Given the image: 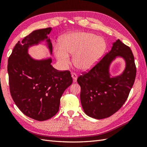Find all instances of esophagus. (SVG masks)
<instances>
[{"label": "esophagus", "instance_id": "34e87169", "mask_svg": "<svg viewBox=\"0 0 147 147\" xmlns=\"http://www.w3.org/2000/svg\"><path fill=\"white\" fill-rule=\"evenodd\" d=\"M71 77L73 80V82H76V80H77V78H78L77 74H75V73H72L71 74Z\"/></svg>", "mask_w": 147, "mask_h": 147}]
</instances>
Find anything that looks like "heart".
<instances>
[{"label": "heart", "instance_id": "b5f03b06", "mask_svg": "<svg viewBox=\"0 0 147 147\" xmlns=\"http://www.w3.org/2000/svg\"><path fill=\"white\" fill-rule=\"evenodd\" d=\"M107 49L102 36L85 32L67 33L62 36L60 43L54 46V52L60 67L65 69L71 64L69 55L73 56L74 65L82 71H88L97 64Z\"/></svg>", "mask_w": 147, "mask_h": 147}]
</instances>
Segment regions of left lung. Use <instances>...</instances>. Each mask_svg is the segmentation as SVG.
I'll use <instances>...</instances> for the list:
<instances>
[{"label": "left lung", "instance_id": "left-lung-1", "mask_svg": "<svg viewBox=\"0 0 147 147\" xmlns=\"http://www.w3.org/2000/svg\"><path fill=\"white\" fill-rule=\"evenodd\" d=\"M117 58L125 63L121 73L112 76L110 66ZM136 73L131 50L117 39L111 50L88 73L78 77L80 100L85 113L97 119L110 117L126 102Z\"/></svg>", "mask_w": 147, "mask_h": 147}]
</instances>
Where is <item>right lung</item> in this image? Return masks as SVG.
<instances>
[{"label":"right lung","mask_w":147,"mask_h":147,"mask_svg":"<svg viewBox=\"0 0 147 147\" xmlns=\"http://www.w3.org/2000/svg\"><path fill=\"white\" fill-rule=\"evenodd\" d=\"M52 28L34 30L19 41L8 59L7 71L12 98L26 116L45 121L57 113L64 92L73 83L70 72L59 71L51 64L52 58H33L30 48L45 42L52 55L48 35Z\"/></svg>","instance_id":"1"}]
</instances>
